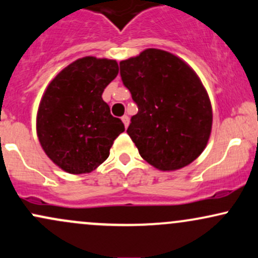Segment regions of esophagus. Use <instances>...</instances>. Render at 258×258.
I'll return each mask as SVG.
<instances>
[{
  "mask_svg": "<svg viewBox=\"0 0 258 258\" xmlns=\"http://www.w3.org/2000/svg\"><path fill=\"white\" fill-rule=\"evenodd\" d=\"M121 120H122V122H123V124H124V127L128 126V123H130V118H128V116H127V115H123L122 117H121Z\"/></svg>",
  "mask_w": 258,
  "mask_h": 258,
  "instance_id": "1",
  "label": "esophagus"
}]
</instances>
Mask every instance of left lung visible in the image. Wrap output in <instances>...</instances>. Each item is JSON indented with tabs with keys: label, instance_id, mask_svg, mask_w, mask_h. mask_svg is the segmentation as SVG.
Here are the masks:
<instances>
[{
	"label": "left lung",
	"instance_id": "8db88e82",
	"mask_svg": "<svg viewBox=\"0 0 258 258\" xmlns=\"http://www.w3.org/2000/svg\"><path fill=\"white\" fill-rule=\"evenodd\" d=\"M138 112L127 128L141 157L163 171L192 163L208 142L212 106L196 73L179 57L147 49L120 62Z\"/></svg>",
	"mask_w": 258,
	"mask_h": 258
}]
</instances>
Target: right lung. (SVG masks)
I'll return each mask as SVG.
<instances>
[{
    "mask_svg": "<svg viewBox=\"0 0 258 258\" xmlns=\"http://www.w3.org/2000/svg\"><path fill=\"white\" fill-rule=\"evenodd\" d=\"M118 73L117 62L79 58L53 78L41 99L36 131L47 157L70 174H86L107 159L124 131L103 100L104 89Z\"/></svg>",
    "mask_w": 258,
    "mask_h": 258,
    "instance_id": "add662e5",
    "label": "right lung"
}]
</instances>
